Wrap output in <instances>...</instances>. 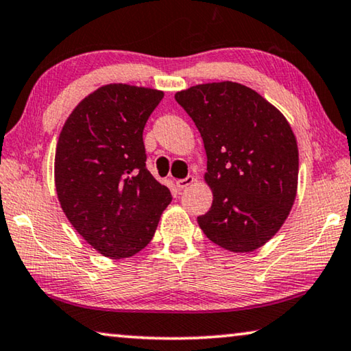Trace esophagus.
Listing matches in <instances>:
<instances>
[{
	"instance_id": "esophagus-1",
	"label": "esophagus",
	"mask_w": 351,
	"mask_h": 351,
	"mask_svg": "<svg viewBox=\"0 0 351 351\" xmlns=\"http://www.w3.org/2000/svg\"><path fill=\"white\" fill-rule=\"evenodd\" d=\"M193 181H195V178H193V176H186L184 180H176L175 184H176L178 189L182 191V189H186L187 186H191Z\"/></svg>"
}]
</instances>
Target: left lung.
Listing matches in <instances>:
<instances>
[{
	"label": "left lung",
	"mask_w": 351,
	"mask_h": 351,
	"mask_svg": "<svg viewBox=\"0 0 351 351\" xmlns=\"http://www.w3.org/2000/svg\"><path fill=\"white\" fill-rule=\"evenodd\" d=\"M205 145L213 205L198 226L230 252H252L279 232L295 203L298 145L284 114L234 82L175 94Z\"/></svg>",
	"instance_id": "left-lung-1"
}]
</instances>
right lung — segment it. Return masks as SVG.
Returning <instances> with one entry per match:
<instances>
[{
	"label": "right lung",
	"instance_id": "obj_1",
	"mask_svg": "<svg viewBox=\"0 0 351 351\" xmlns=\"http://www.w3.org/2000/svg\"><path fill=\"white\" fill-rule=\"evenodd\" d=\"M164 93L101 86L74 108L56 145L60 205L99 254L132 257L149 244L171 193L146 169L143 129Z\"/></svg>",
	"mask_w": 351,
	"mask_h": 351
}]
</instances>
